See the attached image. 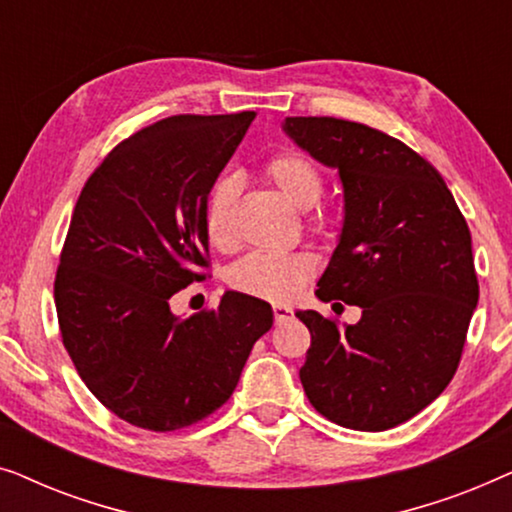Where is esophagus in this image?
<instances>
[{"label":"esophagus","instance_id":"obj_1","mask_svg":"<svg viewBox=\"0 0 512 512\" xmlns=\"http://www.w3.org/2000/svg\"><path fill=\"white\" fill-rule=\"evenodd\" d=\"M272 312H275V324H284V321H289L293 317L291 307L286 305H275L272 307Z\"/></svg>","mask_w":512,"mask_h":512}]
</instances>
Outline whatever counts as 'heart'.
<instances>
[{
	"label": "heart",
	"mask_w": 512,
	"mask_h": 512,
	"mask_svg": "<svg viewBox=\"0 0 512 512\" xmlns=\"http://www.w3.org/2000/svg\"><path fill=\"white\" fill-rule=\"evenodd\" d=\"M265 174L282 191L284 198L300 209L314 207L324 195V174L305 153H277L265 163ZM235 195L237 179L233 174H223L214 181L205 198L202 221H205L209 242L216 247H226L230 242V212H233ZM314 268H317V261L305 251L258 249L230 268L228 282L233 289L249 296L284 303L296 296Z\"/></svg>",
	"instance_id": "b5f03b06"
}]
</instances>
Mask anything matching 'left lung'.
<instances>
[{"label": "left lung", "instance_id": "8db88e82", "mask_svg": "<svg viewBox=\"0 0 512 512\" xmlns=\"http://www.w3.org/2000/svg\"><path fill=\"white\" fill-rule=\"evenodd\" d=\"M284 132L345 191L317 298L361 307L352 326L296 312L312 335L300 382L331 422L387 431L457 373L480 296L471 230L436 167L398 139L331 116H289Z\"/></svg>", "mask_w": 512, "mask_h": 512}]
</instances>
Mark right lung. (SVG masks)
Listing matches in <instances>:
<instances>
[{
	"label": "right lung",
	"instance_id": "1",
	"mask_svg": "<svg viewBox=\"0 0 512 512\" xmlns=\"http://www.w3.org/2000/svg\"><path fill=\"white\" fill-rule=\"evenodd\" d=\"M254 118H163L123 139L76 200L55 275L60 335L97 401L139 429L219 410L272 328V307L237 291L188 319L170 310L207 277L205 198Z\"/></svg>",
	"mask_w": 512,
	"mask_h": 512
}]
</instances>
